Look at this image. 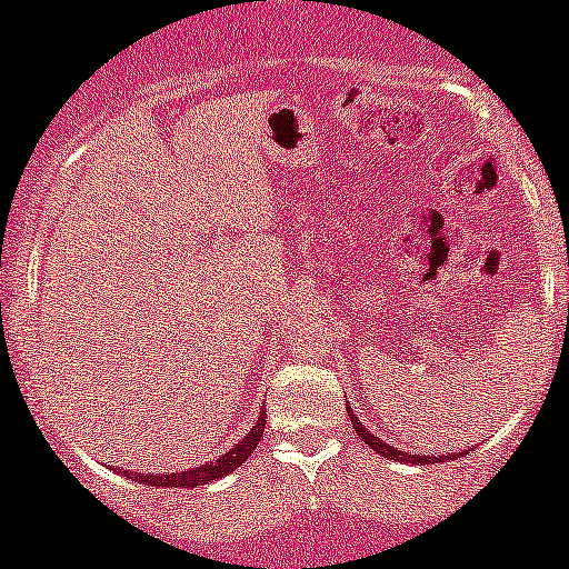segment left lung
<instances>
[{"label":"left lung","mask_w":569,"mask_h":569,"mask_svg":"<svg viewBox=\"0 0 569 569\" xmlns=\"http://www.w3.org/2000/svg\"><path fill=\"white\" fill-rule=\"evenodd\" d=\"M348 415H350V422H352V428H356V433L361 436L363 441L369 443L371 449H375L377 455H382V457H390V460H401V462H417V466H430V462H441V460H455L457 455H447V457H433V455H428V457H422V455H409V452H401V449H396V447H390V443H385V441H380L377 439L375 433H369L367 428L361 426V422H358V417L352 415L350 411V407H348ZM462 455V452H460Z\"/></svg>","instance_id":"8db88e82"}]
</instances>
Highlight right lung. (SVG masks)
Returning <instances> with one entry per match:
<instances>
[{
    "instance_id": "add662e5",
    "label": "right lung",
    "mask_w": 569,
    "mask_h": 569,
    "mask_svg": "<svg viewBox=\"0 0 569 569\" xmlns=\"http://www.w3.org/2000/svg\"><path fill=\"white\" fill-rule=\"evenodd\" d=\"M264 422L267 420H264V411H262L257 420V426L246 433V439L234 443L230 452L221 455L217 462H211V466L189 468V471H181V473H152V476L128 473V471H120V473H126L133 481H141V485H147V487H202V485H208V481H217V479H221V476L232 473L240 462L248 460V455L253 452V447H257L259 439H262Z\"/></svg>"
}]
</instances>
